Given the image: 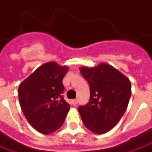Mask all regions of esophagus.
Instances as JSON below:
<instances>
[{
    "mask_svg": "<svg viewBox=\"0 0 152 152\" xmlns=\"http://www.w3.org/2000/svg\"><path fill=\"white\" fill-rule=\"evenodd\" d=\"M77 103H78V99H73L72 101V104L73 105H76Z\"/></svg>",
    "mask_w": 152,
    "mask_h": 152,
    "instance_id": "esophagus-1",
    "label": "esophagus"
}]
</instances>
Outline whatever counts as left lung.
I'll use <instances>...</instances> for the list:
<instances>
[{
    "label": "left lung",
    "mask_w": 152,
    "mask_h": 152,
    "mask_svg": "<svg viewBox=\"0 0 152 152\" xmlns=\"http://www.w3.org/2000/svg\"><path fill=\"white\" fill-rule=\"evenodd\" d=\"M90 88L89 102L78 107L85 127L95 134H104L117 125L126 110L131 96L127 77L107 64L80 68Z\"/></svg>",
    "instance_id": "left-lung-1"
}]
</instances>
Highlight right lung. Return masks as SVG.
<instances>
[{
  "mask_svg": "<svg viewBox=\"0 0 152 152\" xmlns=\"http://www.w3.org/2000/svg\"><path fill=\"white\" fill-rule=\"evenodd\" d=\"M67 67L48 62L38 67L18 88L22 110L33 128L50 134L61 127L70 109L64 98Z\"/></svg>",
  "mask_w": 152,
  "mask_h": 152,
  "instance_id": "obj_1",
  "label": "right lung"
}]
</instances>
